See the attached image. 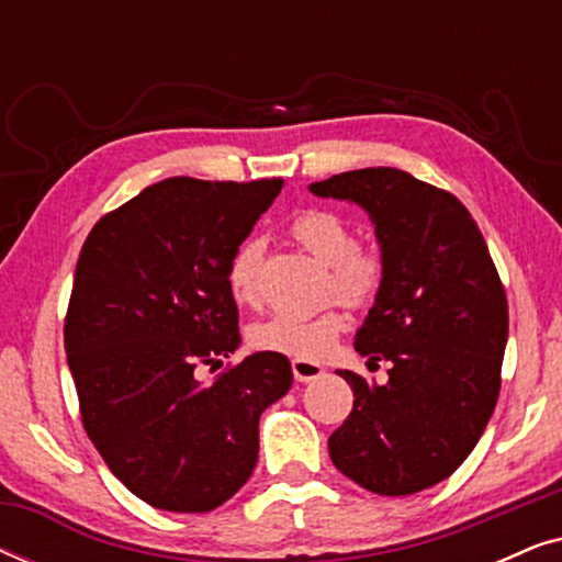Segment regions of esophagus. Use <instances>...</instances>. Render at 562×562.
Segmentation results:
<instances>
[{"mask_svg": "<svg viewBox=\"0 0 562 562\" xmlns=\"http://www.w3.org/2000/svg\"><path fill=\"white\" fill-rule=\"evenodd\" d=\"M291 371H294V379L299 383H304V381L319 379V375L325 373V368L312 363V360H291Z\"/></svg>", "mask_w": 562, "mask_h": 562, "instance_id": "esophagus-1", "label": "esophagus"}]
</instances>
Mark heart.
Wrapping results in <instances>:
<instances>
[{"label":"heart","mask_w":562,"mask_h":562,"mask_svg":"<svg viewBox=\"0 0 562 562\" xmlns=\"http://www.w3.org/2000/svg\"><path fill=\"white\" fill-rule=\"evenodd\" d=\"M291 233L314 258L329 266V294L345 304L360 306L371 302L383 281V258L379 250L363 248L356 240V229L340 214L327 210H310L299 214ZM260 263L263 243L250 237L233 252L227 266L229 296L240 306H260ZM345 329V314L329 306L317 314H273L250 327V345L266 352H279L296 360H319Z\"/></svg>","instance_id":"heart-1"}]
</instances>
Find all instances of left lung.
Listing matches in <instances>:
<instances>
[{
	"instance_id": "8db88e82",
	"label": "left lung",
	"mask_w": 562,
	"mask_h": 562,
	"mask_svg": "<svg viewBox=\"0 0 562 562\" xmlns=\"http://www.w3.org/2000/svg\"><path fill=\"white\" fill-rule=\"evenodd\" d=\"M363 206L386 271L356 350L389 360V383H350L329 435L335 468L373 494L409 496L448 479L481 440L498 389L509 306L471 212L398 168H360L310 187Z\"/></svg>"
}]
</instances>
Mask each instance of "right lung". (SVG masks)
I'll list each match as a JSON object with an SVG mask.
<instances>
[{
	"instance_id": "1",
	"label": "right lung",
	"mask_w": 562,
	"mask_h": 562,
	"mask_svg": "<svg viewBox=\"0 0 562 562\" xmlns=\"http://www.w3.org/2000/svg\"><path fill=\"white\" fill-rule=\"evenodd\" d=\"M281 187L173 176L104 214L81 248L64 327L81 422L156 509L202 514L233 498L258 463L260 414L294 381L279 352L196 379L240 345L227 266Z\"/></svg>"
}]
</instances>
